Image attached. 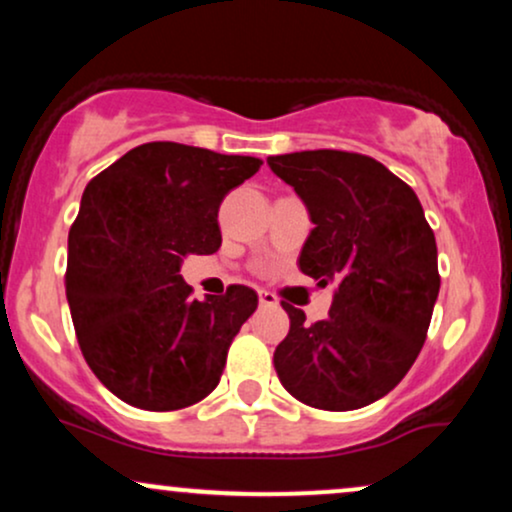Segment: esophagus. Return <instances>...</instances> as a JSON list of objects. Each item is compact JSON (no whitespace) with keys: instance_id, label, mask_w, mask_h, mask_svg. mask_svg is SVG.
Masks as SVG:
<instances>
[{"instance_id":"34e87169","label":"esophagus","mask_w":512,"mask_h":512,"mask_svg":"<svg viewBox=\"0 0 512 512\" xmlns=\"http://www.w3.org/2000/svg\"><path fill=\"white\" fill-rule=\"evenodd\" d=\"M257 296H260V305H262V308H274V305L279 303V298H276L272 291L260 289V291H257Z\"/></svg>"}]
</instances>
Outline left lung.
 Segmentation results:
<instances>
[{"mask_svg":"<svg viewBox=\"0 0 512 512\" xmlns=\"http://www.w3.org/2000/svg\"><path fill=\"white\" fill-rule=\"evenodd\" d=\"M315 228L298 267L337 284L325 320L281 301L289 334L274 351L281 385L325 411L385 397L414 366L440 291L438 248L419 197L375 158L317 149L269 156Z\"/></svg>","mask_w":512,"mask_h":512,"instance_id":"left-lung-1","label":"left lung"}]
</instances>
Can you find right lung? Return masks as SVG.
Listing matches in <instances>:
<instances>
[{
  "label": "right lung",
  "mask_w": 512,
  "mask_h": 512,
  "mask_svg": "<svg viewBox=\"0 0 512 512\" xmlns=\"http://www.w3.org/2000/svg\"><path fill=\"white\" fill-rule=\"evenodd\" d=\"M260 166L255 156L149 142L86 185L64 286L81 354L122 402L175 411L219 385L257 293L231 284L197 301L180 262L219 250L223 197Z\"/></svg>",
  "instance_id": "add662e5"
}]
</instances>
